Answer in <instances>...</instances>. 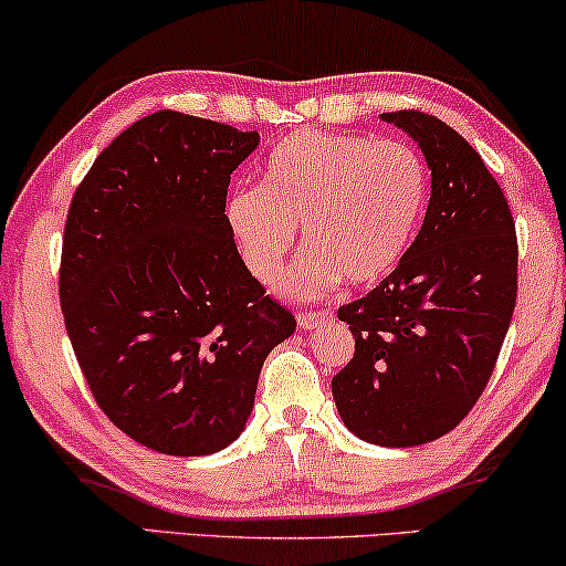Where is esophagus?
Instances as JSON below:
<instances>
[{
	"label": "esophagus",
	"instance_id": "obj_1",
	"mask_svg": "<svg viewBox=\"0 0 566 566\" xmlns=\"http://www.w3.org/2000/svg\"><path fill=\"white\" fill-rule=\"evenodd\" d=\"M325 321H331L328 310H302V313L297 315L300 328H315V325H321Z\"/></svg>",
	"mask_w": 566,
	"mask_h": 566
}]
</instances>
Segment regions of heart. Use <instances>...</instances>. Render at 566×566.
I'll return each mask as SVG.
<instances>
[{"mask_svg": "<svg viewBox=\"0 0 566 566\" xmlns=\"http://www.w3.org/2000/svg\"><path fill=\"white\" fill-rule=\"evenodd\" d=\"M261 179L228 195V230L253 280L274 284L302 226L310 251L282 284L297 300L321 297L340 276L374 284L392 272L428 197L416 148L348 133H292L269 154Z\"/></svg>", "mask_w": 566, "mask_h": 566, "instance_id": "1", "label": "heart"}]
</instances>
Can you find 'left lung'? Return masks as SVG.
I'll return each instance as SVG.
<instances>
[{"label": "left lung", "mask_w": 566, "mask_h": 566, "mask_svg": "<svg viewBox=\"0 0 566 566\" xmlns=\"http://www.w3.org/2000/svg\"><path fill=\"white\" fill-rule=\"evenodd\" d=\"M381 117L418 140L431 200L395 272L338 307L356 352L333 400L359 439L418 446L457 428L488 387L518 297V238L503 189L453 127L420 109Z\"/></svg>", "instance_id": "1"}]
</instances>
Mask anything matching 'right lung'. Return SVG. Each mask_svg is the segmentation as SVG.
Segmentation results:
<instances>
[{
  "label": "right lung",
  "mask_w": 566,
  "mask_h": 566,
  "mask_svg": "<svg viewBox=\"0 0 566 566\" xmlns=\"http://www.w3.org/2000/svg\"><path fill=\"white\" fill-rule=\"evenodd\" d=\"M259 133L158 109L71 197L59 297L102 412L148 449L202 457L251 416L261 364L297 321L241 261L230 174Z\"/></svg>",
  "instance_id": "right-lung-1"
}]
</instances>
